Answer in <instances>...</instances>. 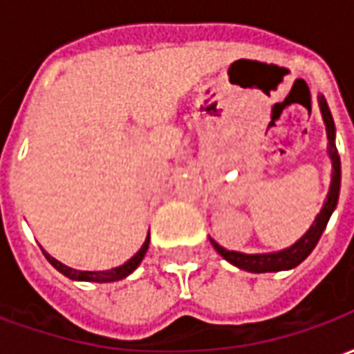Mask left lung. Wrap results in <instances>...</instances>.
<instances>
[{
    "label": "left lung",
    "mask_w": 354,
    "mask_h": 354,
    "mask_svg": "<svg viewBox=\"0 0 354 354\" xmlns=\"http://www.w3.org/2000/svg\"><path fill=\"white\" fill-rule=\"evenodd\" d=\"M319 106L324 124H326L328 134V155L332 159V182H330V189H328L326 201L322 205L320 214H317L315 222L311 223V227L307 230L304 237L297 239L296 243L284 250L269 254H243L233 252V250H225L223 246H220L216 241L210 239V243L216 248V252L222 256L223 260H227L239 269H245L250 273H274V271H288L294 269L301 261L313 252V248L319 243L322 231L326 230V223L330 220V216L337 207V199H339V185H342V162H339V155H337V147H335V124L330 113L324 96H319Z\"/></svg>",
    "instance_id": "8db88e82"
}]
</instances>
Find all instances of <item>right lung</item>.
<instances>
[{"mask_svg":"<svg viewBox=\"0 0 354 354\" xmlns=\"http://www.w3.org/2000/svg\"><path fill=\"white\" fill-rule=\"evenodd\" d=\"M147 248H149V233H147L146 241H144V245L140 248L138 252L132 256L131 260L124 261L123 266L119 267H113V269H108V271H80V269H73V267H68L64 263H60L58 260H55L53 256L43 250V256L49 260V263L55 269H58L60 273L66 274L68 279H72V281H87V282H115V281H121L124 277H129V274L140 266V261L144 260V256H146Z\"/></svg>","mask_w":354,"mask_h":354,"instance_id":"obj_1","label":"right lung"}]
</instances>
